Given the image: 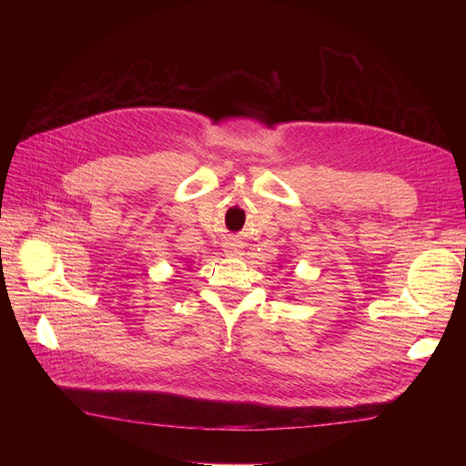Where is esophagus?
Returning a JSON list of instances; mask_svg holds the SVG:
<instances>
[{
	"label": "esophagus",
	"mask_w": 466,
	"mask_h": 466,
	"mask_svg": "<svg viewBox=\"0 0 466 466\" xmlns=\"http://www.w3.org/2000/svg\"><path fill=\"white\" fill-rule=\"evenodd\" d=\"M241 245H238V243H235V241H228V243H223V252H225V255H228V257H238V255H241Z\"/></svg>",
	"instance_id": "obj_1"
}]
</instances>
